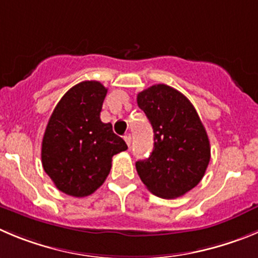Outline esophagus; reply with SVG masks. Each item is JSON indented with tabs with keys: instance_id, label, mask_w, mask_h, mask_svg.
<instances>
[{
	"instance_id": "esophagus-1",
	"label": "esophagus",
	"mask_w": 258,
	"mask_h": 258,
	"mask_svg": "<svg viewBox=\"0 0 258 258\" xmlns=\"http://www.w3.org/2000/svg\"><path fill=\"white\" fill-rule=\"evenodd\" d=\"M124 141H126V144L127 145H128V148H130V145H131V141H132V139H131V135L130 134H127V135H124Z\"/></svg>"
}]
</instances>
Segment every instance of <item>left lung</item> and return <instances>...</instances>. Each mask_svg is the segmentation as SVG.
<instances>
[{"instance_id": "8db88e82", "label": "left lung", "mask_w": 258, "mask_h": 258, "mask_svg": "<svg viewBox=\"0 0 258 258\" xmlns=\"http://www.w3.org/2000/svg\"><path fill=\"white\" fill-rule=\"evenodd\" d=\"M154 131V149L136 170L151 194L183 196L196 187L210 162V141L192 103L182 93L158 84L137 94Z\"/></svg>"}]
</instances>
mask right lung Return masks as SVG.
I'll use <instances>...</instances> for the list:
<instances>
[{
    "mask_svg": "<svg viewBox=\"0 0 258 258\" xmlns=\"http://www.w3.org/2000/svg\"><path fill=\"white\" fill-rule=\"evenodd\" d=\"M107 89L99 81L72 86L56 105L45 127L42 164L59 191L85 197L104 183L115 154L127 145L100 121Z\"/></svg>",
    "mask_w": 258,
    "mask_h": 258,
    "instance_id": "1",
    "label": "right lung"
}]
</instances>
